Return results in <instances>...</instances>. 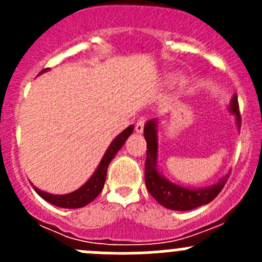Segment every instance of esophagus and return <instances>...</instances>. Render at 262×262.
Segmentation results:
<instances>
[{"mask_svg": "<svg viewBox=\"0 0 262 262\" xmlns=\"http://www.w3.org/2000/svg\"><path fill=\"white\" fill-rule=\"evenodd\" d=\"M144 124H146V119H144V118H141L138 121H137V124H136V132H137V133H142V132H143Z\"/></svg>", "mask_w": 262, "mask_h": 262, "instance_id": "obj_1", "label": "esophagus"}]
</instances>
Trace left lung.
I'll list each match as a JSON object with an SVG mask.
<instances>
[{"label": "left lung", "mask_w": 262, "mask_h": 262, "mask_svg": "<svg viewBox=\"0 0 262 262\" xmlns=\"http://www.w3.org/2000/svg\"><path fill=\"white\" fill-rule=\"evenodd\" d=\"M229 112L236 116L237 126H241V115L238 109V100L234 95L229 104ZM157 120L147 121L144 125V138L147 142V158H146V186L149 194L160 203L162 207L172 210H191L202 205L208 204L215 199L216 195L222 191L229 178V173L221 179L216 184L200 189H187L173 182L168 181L157 168L158 157V125Z\"/></svg>", "instance_id": "obj_1"}]
</instances>
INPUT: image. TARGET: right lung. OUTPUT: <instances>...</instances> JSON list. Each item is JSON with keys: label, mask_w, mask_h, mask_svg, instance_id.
I'll list each match as a JSON object with an SVG mask.
<instances>
[{"label": "right lung", "mask_w": 262, "mask_h": 262, "mask_svg": "<svg viewBox=\"0 0 262 262\" xmlns=\"http://www.w3.org/2000/svg\"><path fill=\"white\" fill-rule=\"evenodd\" d=\"M46 71H48V68L43 70L40 73L46 72ZM40 73H39V75H40ZM133 129L134 125H129L125 130H123L118 137H116L114 141L112 142L109 148H107L106 152H105L104 157H102L100 165L97 166L94 175L89 179V181H87L86 184L82 185L80 189H77L76 191H72L70 192V194L64 195H54L43 191V190L38 189V187H35L33 185L34 190L38 192L39 196L43 198L44 200H47L50 204L57 205V207L67 208V209H76V208L86 207V205L90 204L92 200L96 199L97 195H99L100 192H101V190L104 189L109 163L112 162L113 158L115 157L118 150L123 147L124 143H125L128 137L130 136L132 132H133Z\"/></svg>", "instance_id": "obj_1"}]
</instances>
